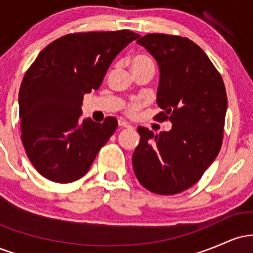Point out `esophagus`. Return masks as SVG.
I'll return each instance as SVG.
<instances>
[{
	"mask_svg": "<svg viewBox=\"0 0 253 253\" xmlns=\"http://www.w3.org/2000/svg\"><path fill=\"white\" fill-rule=\"evenodd\" d=\"M119 126L120 127H125V128H133V126L132 125H129L128 123H126V121L125 120H119Z\"/></svg>",
	"mask_w": 253,
	"mask_h": 253,
	"instance_id": "esophagus-1",
	"label": "esophagus"
}]
</instances>
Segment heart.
<instances>
[{"mask_svg":"<svg viewBox=\"0 0 253 253\" xmlns=\"http://www.w3.org/2000/svg\"><path fill=\"white\" fill-rule=\"evenodd\" d=\"M129 65L132 70H138V69H145V68H155L153 62L151 58H149L145 54H135V56L129 58ZM144 104V101L141 100H134L129 102L126 106V112L128 114H135V112L140 108Z\"/></svg>","mask_w":253,"mask_h":253,"instance_id":"1","label":"heart"}]
</instances>
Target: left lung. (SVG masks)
Listing matches in <instances>:
<instances>
[{"label": "left lung", "instance_id": "left-lung-1", "mask_svg": "<svg viewBox=\"0 0 253 253\" xmlns=\"http://www.w3.org/2000/svg\"><path fill=\"white\" fill-rule=\"evenodd\" d=\"M159 66L157 121L169 120V132L155 134L138 127L134 173L143 187L159 195L189 189L221 149L227 95L215 66L188 38L152 33L136 42Z\"/></svg>", "mask_w": 253, "mask_h": 253}]
</instances>
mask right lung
I'll return each mask as SVG.
<instances>
[{
    "label": "right lung",
    "mask_w": 253,
    "mask_h": 253,
    "mask_svg": "<svg viewBox=\"0 0 253 253\" xmlns=\"http://www.w3.org/2000/svg\"><path fill=\"white\" fill-rule=\"evenodd\" d=\"M139 34L128 30L66 34L38 54L19 91L21 139L31 163L52 182L70 183L88 172L118 127L81 121L84 94L97 90L114 58Z\"/></svg>",
    "instance_id": "1"
}]
</instances>
